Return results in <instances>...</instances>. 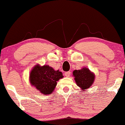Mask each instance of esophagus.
<instances>
[{
  "mask_svg": "<svg viewBox=\"0 0 125 125\" xmlns=\"http://www.w3.org/2000/svg\"><path fill=\"white\" fill-rule=\"evenodd\" d=\"M70 74H71V72H67L64 73V74H65V75H66V77H69V76H70Z\"/></svg>",
  "mask_w": 125,
  "mask_h": 125,
  "instance_id": "34e87169",
  "label": "esophagus"
}]
</instances>
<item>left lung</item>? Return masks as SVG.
I'll list each match as a JSON object with an SVG mask.
<instances>
[{
    "label": "left lung",
    "mask_w": 125,
    "mask_h": 125,
    "mask_svg": "<svg viewBox=\"0 0 125 125\" xmlns=\"http://www.w3.org/2000/svg\"><path fill=\"white\" fill-rule=\"evenodd\" d=\"M73 74L77 85L83 91L91 87L94 83V74L86 67H83L81 70H74Z\"/></svg>",
    "instance_id": "1"
}]
</instances>
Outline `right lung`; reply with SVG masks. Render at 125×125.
I'll return each mask as SVG.
<instances>
[{
  "label": "right lung",
  "instance_id": "obj_1",
  "mask_svg": "<svg viewBox=\"0 0 125 125\" xmlns=\"http://www.w3.org/2000/svg\"><path fill=\"white\" fill-rule=\"evenodd\" d=\"M63 77L62 73L59 70L55 71L48 65L36 64L30 73L29 80L32 86L42 94L47 95L53 92L57 81Z\"/></svg>",
  "mask_w": 125,
  "mask_h": 125
}]
</instances>
